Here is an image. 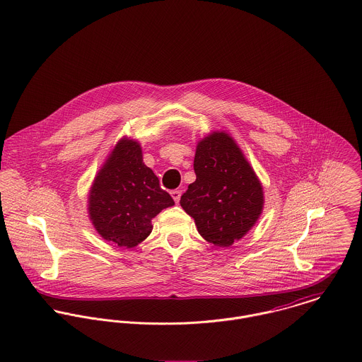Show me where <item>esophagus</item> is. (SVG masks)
Instances as JSON below:
<instances>
[{"label": "esophagus", "instance_id": "34e87169", "mask_svg": "<svg viewBox=\"0 0 362 362\" xmlns=\"http://www.w3.org/2000/svg\"><path fill=\"white\" fill-rule=\"evenodd\" d=\"M171 197H173V199L175 201V204H178V202H180V199H181V191H180V189H174V191H171Z\"/></svg>", "mask_w": 362, "mask_h": 362}]
</instances>
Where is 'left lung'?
<instances>
[{
	"label": "left lung",
	"instance_id": "left-lung-1",
	"mask_svg": "<svg viewBox=\"0 0 362 362\" xmlns=\"http://www.w3.org/2000/svg\"><path fill=\"white\" fill-rule=\"evenodd\" d=\"M195 182L181 197L199 234L216 247H230L257 223L263 191L252 167L226 132H213L197 146Z\"/></svg>",
	"mask_w": 362,
	"mask_h": 362
}]
</instances>
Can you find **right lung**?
<instances>
[{"instance_id":"add662e5","label":"right lung","mask_w":362,"mask_h":362,"mask_svg":"<svg viewBox=\"0 0 362 362\" xmlns=\"http://www.w3.org/2000/svg\"><path fill=\"white\" fill-rule=\"evenodd\" d=\"M173 205L155 173L144 164L139 144L122 139L95 178L89 214L104 240L132 248L152 233V218Z\"/></svg>"}]
</instances>
